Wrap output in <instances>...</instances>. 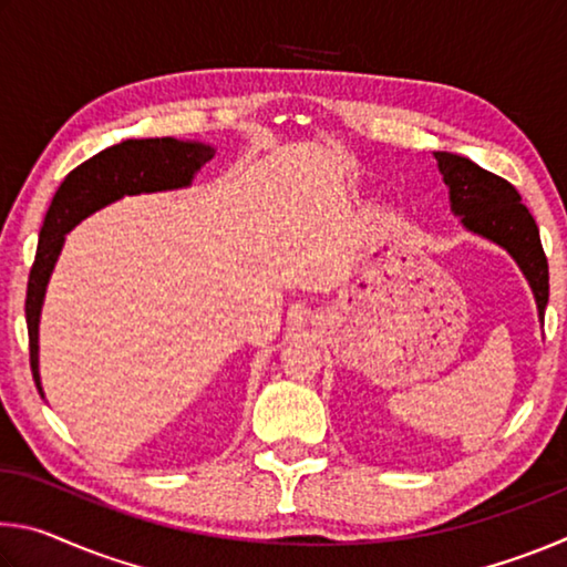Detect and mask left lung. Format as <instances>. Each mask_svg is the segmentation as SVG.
Wrapping results in <instances>:
<instances>
[{
    "mask_svg": "<svg viewBox=\"0 0 567 567\" xmlns=\"http://www.w3.org/2000/svg\"><path fill=\"white\" fill-rule=\"evenodd\" d=\"M437 167L450 187L453 213L463 217L470 233L493 239L511 252L530 282L540 320L548 305V257L543 252L540 233L533 215L520 203L511 182L493 175L467 157L433 152Z\"/></svg>",
    "mask_w": 567,
    "mask_h": 567,
    "instance_id": "left-lung-1",
    "label": "left lung"
}]
</instances>
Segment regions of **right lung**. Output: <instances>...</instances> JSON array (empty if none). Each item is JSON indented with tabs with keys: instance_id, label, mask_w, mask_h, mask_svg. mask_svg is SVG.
Instances as JSON below:
<instances>
[{
	"instance_id": "1",
	"label": "right lung",
	"mask_w": 567,
	"mask_h": 567,
	"mask_svg": "<svg viewBox=\"0 0 567 567\" xmlns=\"http://www.w3.org/2000/svg\"><path fill=\"white\" fill-rule=\"evenodd\" d=\"M215 150L203 142H179L172 137L155 140H127L120 145L102 150L100 155L82 162L64 177L60 189L54 192L52 205L47 209L40 245H37L34 265L27 282V332H30V364L32 375L40 385V358H37V334H40V312L47 282L52 267L60 257L64 235L100 207L114 203L124 195L140 192H159L187 187L195 172L213 159Z\"/></svg>"
}]
</instances>
